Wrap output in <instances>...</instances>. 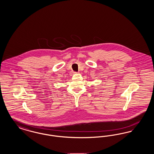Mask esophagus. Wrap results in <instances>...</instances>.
<instances>
[{"label":"esophagus","mask_w":154,"mask_h":154,"mask_svg":"<svg viewBox=\"0 0 154 154\" xmlns=\"http://www.w3.org/2000/svg\"><path fill=\"white\" fill-rule=\"evenodd\" d=\"M73 73L76 74L77 73V72H73Z\"/></svg>","instance_id":"obj_1"}]
</instances>
